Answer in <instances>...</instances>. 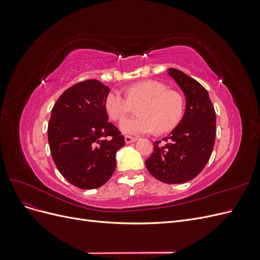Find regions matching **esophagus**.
Returning a JSON list of instances; mask_svg holds the SVG:
<instances>
[{
    "label": "esophagus",
    "mask_w": 260,
    "mask_h": 260,
    "mask_svg": "<svg viewBox=\"0 0 260 260\" xmlns=\"http://www.w3.org/2000/svg\"><path fill=\"white\" fill-rule=\"evenodd\" d=\"M137 140H138L137 138H133V137H130V136H125V137H124V141H125V143H127V144L136 142Z\"/></svg>",
    "instance_id": "obj_1"
}]
</instances>
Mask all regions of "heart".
Segmentation results:
<instances>
[{"instance_id":"obj_1","label":"heart","mask_w":260,"mask_h":260,"mask_svg":"<svg viewBox=\"0 0 260 260\" xmlns=\"http://www.w3.org/2000/svg\"><path fill=\"white\" fill-rule=\"evenodd\" d=\"M139 103V116L124 118L119 124L125 135H144L155 129L159 133L168 132L176 127L183 115L182 96L156 80L131 84L127 89V96L117 90L111 91L105 100V108L113 120H119Z\"/></svg>"}]
</instances>
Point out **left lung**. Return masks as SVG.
<instances>
[{"mask_svg": "<svg viewBox=\"0 0 260 260\" xmlns=\"http://www.w3.org/2000/svg\"><path fill=\"white\" fill-rule=\"evenodd\" d=\"M185 96V112L168 137L154 142L145 166L154 178L168 184L194 179L206 166L215 145L216 113L207 90L190 76L168 69Z\"/></svg>", "mask_w": 260, "mask_h": 260, "instance_id": "obj_1", "label": "left lung"}]
</instances>
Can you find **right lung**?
Instances as JSON below:
<instances>
[{"mask_svg": "<svg viewBox=\"0 0 260 260\" xmlns=\"http://www.w3.org/2000/svg\"><path fill=\"white\" fill-rule=\"evenodd\" d=\"M109 88L91 79L70 86L54 104L48 127L52 158L68 182L82 190L106 183L124 138L108 121Z\"/></svg>", "mask_w": 260, "mask_h": 260, "instance_id": "add662e5", "label": "right lung"}]
</instances>
